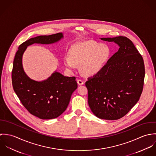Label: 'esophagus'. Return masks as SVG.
<instances>
[{"instance_id": "obj_1", "label": "esophagus", "mask_w": 156, "mask_h": 156, "mask_svg": "<svg viewBox=\"0 0 156 156\" xmlns=\"http://www.w3.org/2000/svg\"><path fill=\"white\" fill-rule=\"evenodd\" d=\"M77 83H78L79 85H82L84 84V82L81 79H78L77 80Z\"/></svg>"}]
</instances>
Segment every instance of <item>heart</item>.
Instances as JSON below:
<instances>
[{"mask_svg": "<svg viewBox=\"0 0 156 156\" xmlns=\"http://www.w3.org/2000/svg\"><path fill=\"white\" fill-rule=\"evenodd\" d=\"M110 50L108 45L87 41L73 45L69 50V57L64 58V64L69 69H74L76 64H81L83 74H97L108 59Z\"/></svg>", "mask_w": 156, "mask_h": 156, "instance_id": "obj_1", "label": "heart"}]
</instances>
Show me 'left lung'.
<instances>
[{"label": "left lung", "mask_w": 156, "mask_h": 156, "mask_svg": "<svg viewBox=\"0 0 156 156\" xmlns=\"http://www.w3.org/2000/svg\"><path fill=\"white\" fill-rule=\"evenodd\" d=\"M119 48L93 77L88 78V101L93 113L100 119L116 120L130 111L142 92L144 59L132 41L126 37L102 38Z\"/></svg>", "instance_id": "left-lung-1"}]
</instances>
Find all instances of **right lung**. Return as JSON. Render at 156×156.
<instances>
[{
	"label": "right lung",
	"mask_w": 156,
	"mask_h": 156,
	"mask_svg": "<svg viewBox=\"0 0 156 156\" xmlns=\"http://www.w3.org/2000/svg\"><path fill=\"white\" fill-rule=\"evenodd\" d=\"M62 38V33L32 38L20 45L14 57L12 71L14 90L27 111L40 119L56 118L65 111L77 83L75 77H66L58 72L42 82L30 79L23 68V54L30 45L51 44Z\"/></svg>",
	"instance_id": "right-lung-1"
}]
</instances>
